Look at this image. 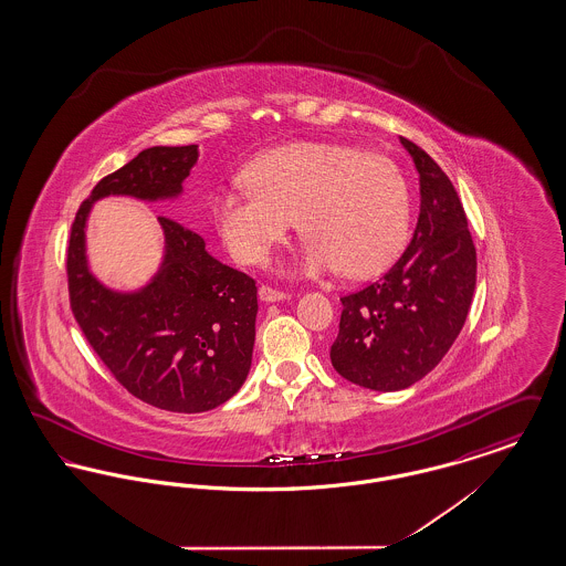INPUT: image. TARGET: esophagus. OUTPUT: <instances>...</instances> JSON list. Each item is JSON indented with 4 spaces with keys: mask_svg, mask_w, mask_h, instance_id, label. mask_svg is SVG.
Wrapping results in <instances>:
<instances>
[{
    "mask_svg": "<svg viewBox=\"0 0 566 566\" xmlns=\"http://www.w3.org/2000/svg\"><path fill=\"white\" fill-rule=\"evenodd\" d=\"M259 296H261V301H265V303H275V301H284L289 295L282 293V291H275V289H271V286H261V289H259Z\"/></svg>",
    "mask_w": 566,
    "mask_h": 566,
    "instance_id": "obj_1",
    "label": "esophagus"
}]
</instances>
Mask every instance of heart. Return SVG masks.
I'll list each match as a JSON object with an SVG mask.
<instances>
[{"label": "heart", "instance_id": "1", "mask_svg": "<svg viewBox=\"0 0 566 566\" xmlns=\"http://www.w3.org/2000/svg\"><path fill=\"white\" fill-rule=\"evenodd\" d=\"M245 178L214 197L218 233L240 263H261L296 216L307 235L305 273L371 277L403 252L409 189L401 169L381 155L337 142H295L259 155Z\"/></svg>", "mask_w": 566, "mask_h": 566}]
</instances>
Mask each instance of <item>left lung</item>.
Segmentation results:
<instances>
[{"label": "left lung", "instance_id": "8db88e82", "mask_svg": "<svg viewBox=\"0 0 566 566\" xmlns=\"http://www.w3.org/2000/svg\"><path fill=\"white\" fill-rule=\"evenodd\" d=\"M420 174V216L403 256L367 289L342 296L335 371L395 392L432 371L452 348L475 293L478 256L457 189L443 169L401 137Z\"/></svg>", "mask_w": 566, "mask_h": 566}]
</instances>
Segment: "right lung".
Wrapping results in <instances>:
<instances>
[{"mask_svg": "<svg viewBox=\"0 0 566 566\" xmlns=\"http://www.w3.org/2000/svg\"><path fill=\"white\" fill-rule=\"evenodd\" d=\"M197 159L195 144L142 150L97 182L67 248L70 303L84 337L134 397L178 413L214 409L242 388L252 365L256 284L214 259L201 235L159 216V270L142 289L114 291L88 268L86 222L106 197L178 199Z\"/></svg>", "mask_w": 566, "mask_h": 566, "instance_id": "obj_1", "label": "right lung"}]
</instances>
